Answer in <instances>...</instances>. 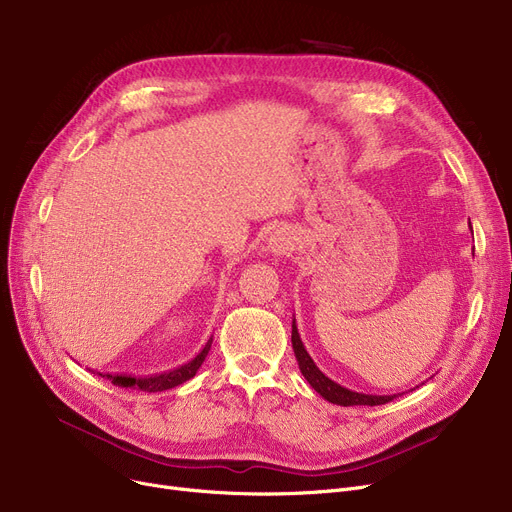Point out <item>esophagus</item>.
I'll list each match as a JSON object with an SVG mask.
<instances>
[{
  "instance_id": "1",
  "label": "esophagus",
  "mask_w": 512,
  "mask_h": 512,
  "mask_svg": "<svg viewBox=\"0 0 512 512\" xmlns=\"http://www.w3.org/2000/svg\"><path fill=\"white\" fill-rule=\"evenodd\" d=\"M267 249H270L274 255H284L290 249V238L284 230H274L267 238Z\"/></svg>"
}]
</instances>
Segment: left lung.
Here are the masks:
<instances>
[{
	"label": "left lung",
	"mask_w": 512,
	"mask_h": 512,
	"mask_svg": "<svg viewBox=\"0 0 512 512\" xmlns=\"http://www.w3.org/2000/svg\"><path fill=\"white\" fill-rule=\"evenodd\" d=\"M471 234H473V230H471ZM292 348H294V357H297V361H299V369L305 375V380L311 384V388L319 396H324L328 402H334V405H340V407H357V405L375 407V405H386V402L396 398V394H384L382 396V394L355 392V390H348V388L336 384L334 380H330L328 375L315 365L311 355L307 353V348L301 340V334L297 330V321H294V319H292Z\"/></svg>",
	"instance_id": "8db88e82"
}]
</instances>
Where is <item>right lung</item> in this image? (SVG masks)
I'll return each instance as SVG.
<instances>
[{"label":"right lung","instance_id":"obj_1","mask_svg":"<svg viewBox=\"0 0 512 512\" xmlns=\"http://www.w3.org/2000/svg\"><path fill=\"white\" fill-rule=\"evenodd\" d=\"M211 342H213V338L207 340V344L203 346V351L195 359H191L188 363H184V365H180L172 371L157 373V375H151V378H132V375H110V373H105L103 378L112 380V384L120 386V388H139L143 392H164V390H170V388H176V386L184 384L186 380L195 378V373L199 371V367L203 365V361L209 353Z\"/></svg>","mask_w":512,"mask_h":512}]
</instances>
